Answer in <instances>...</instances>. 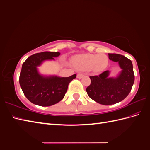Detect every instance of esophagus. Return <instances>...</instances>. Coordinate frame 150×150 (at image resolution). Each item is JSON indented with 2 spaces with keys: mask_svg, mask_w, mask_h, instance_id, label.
<instances>
[{
  "mask_svg": "<svg viewBox=\"0 0 150 150\" xmlns=\"http://www.w3.org/2000/svg\"><path fill=\"white\" fill-rule=\"evenodd\" d=\"M83 76H84L83 74H80V73H79V74H77V78H81L83 77Z\"/></svg>",
  "mask_w": 150,
  "mask_h": 150,
  "instance_id": "34e87169",
  "label": "esophagus"
}]
</instances>
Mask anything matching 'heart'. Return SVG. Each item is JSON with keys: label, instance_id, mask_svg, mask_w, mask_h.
<instances>
[{"label": "heart", "instance_id": "heart-1", "mask_svg": "<svg viewBox=\"0 0 150 150\" xmlns=\"http://www.w3.org/2000/svg\"><path fill=\"white\" fill-rule=\"evenodd\" d=\"M74 65L80 71H88L93 69L95 71L104 70L108 63L107 56L104 54H86L76 56L73 60Z\"/></svg>", "mask_w": 150, "mask_h": 150}]
</instances>
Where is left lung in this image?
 Returning <instances> with one entry per match:
<instances>
[{
    "instance_id": "1",
    "label": "left lung",
    "mask_w": 150,
    "mask_h": 150,
    "mask_svg": "<svg viewBox=\"0 0 150 150\" xmlns=\"http://www.w3.org/2000/svg\"><path fill=\"white\" fill-rule=\"evenodd\" d=\"M109 59L118 62L122 71L117 78H108L109 71L98 76H90L91 85L86 91L93 100L99 104L111 105L122 101L130 92L135 80L132 62L118 54H108Z\"/></svg>"
}]
</instances>
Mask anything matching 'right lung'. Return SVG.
<instances>
[{"mask_svg": "<svg viewBox=\"0 0 150 150\" xmlns=\"http://www.w3.org/2000/svg\"><path fill=\"white\" fill-rule=\"evenodd\" d=\"M59 54L58 52L50 51L36 53L23 63L20 85L25 97L33 104L42 106L56 104L64 98L69 83L76 78V74L67 78L44 77L39 74L36 67L43 61L53 59Z\"/></svg>", "mask_w": 150, "mask_h": 150, "instance_id": "right-lung-1", "label": "right lung"}]
</instances>
